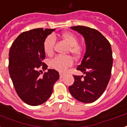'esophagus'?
I'll list each match as a JSON object with an SVG mask.
<instances>
[{"label": "esophagus", "instance_id": "1", "mask_svg": "<svg viewBox=\"0 0 127 127\" xmlns=\"http://www.w3.org/2000/svg\"><path fill=\"white\" fill-rule=\"evenodd\" d=\"M64 76H65V75L64 74V73H60V78H64Z\"/></svg>", "mask_w": 127, "mask_h": 127}]
</instances>
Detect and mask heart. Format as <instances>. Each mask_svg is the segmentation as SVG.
I'll use <instances>...</instances> for the list:
<instances>
[{
    "mask_svg": "<svg viewBox=\"0 0 127 127\" xmlns=\"http://www.w3.org/2000/svg\"><path fill=\"white\" fill-rule=\"evenodd\" d=\"M62 39L67 43L68 52H69L74 57L80 58L82 54L83 48L78 43V38L75 33L71 32H64L60 35ZM56 39L52 35H48L44 40L43 49L46 54L51 56L54 52V47ZM73 60L69 56H56L51 61V65L54 69L60 72H64L67 68L73 65Z\"/></svg>",
    "mask_w": 127,
    "mask_h": 127,
    "instance_id": "heart-1",
    "label": "heart"
}]
</instances>
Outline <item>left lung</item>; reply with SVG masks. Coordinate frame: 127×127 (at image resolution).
Instances as JSON below:
<instances>
[{
	"instance_id": "8db88e82",
	"label": "left lung",
	"mask_w": 127,
	"mask_h": 127,
	"mask_svg": "<svg viewBox=\"0 0 127 127\" xmlns=\"http://www.w3.org/2000/svg\"><path fill=\"white\" fill-rule=\"evenodd\" d=\"M83 35L86 51L76 69L86 75H73L75 81L69 87L74 98L80 102L95 101L105 91L111 76L113 64L110 43L97 30L84 26L71 27Z\"/></svg>"
}]
</instances>
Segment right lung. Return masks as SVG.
Instances as JSON below:
<instances>
[{"label": "right lung", "instance_id": "right-lung-1", "mask_svg": "<svg viewBox=\"0 0 127 127\" xmlns=\"http://www.w3.org/2000/svg\"><path fill=\"white\" fill-rule=\"evenodd\" d=\"M54 29L35 28L21 33L12 43L9 52V73L17 94L31 106L40 105L51 97L59 73L47 69L43 42Z\"/></svg>", "mask_w": 127, "mask_h": 127}]
</instances>
